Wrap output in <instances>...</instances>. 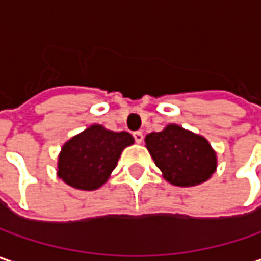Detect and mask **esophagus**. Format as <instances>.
Listing matches in <instances>:
<instances>
[{"label":"esophagus","instance_id":"34e87169","mask_svg":"<svg viewBox=\"0 0 261 261\" xmlns=\"http://www.w3.org/2000/svg\"><path fill=\"white\" fill-rule=\"evenodd\" d=\"M134 138H135V141L138 144H141L144 141V134L142 132H134Z\"/></svg>","mask_w":261,"mask_h":261}]
</instances>
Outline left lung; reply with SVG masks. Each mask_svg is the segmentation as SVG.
Returning a JSON list of instances; mask_svg holds the SVG:
<instances>
[{"mask_svg":"<svg viewBox=\"0 0 261 261\" xmlns=\"http://www.w3.org/2000/svg\"><path fill=\"white\" fill-rule=\"evenodd\" d=\"M145 146L163 177L173 186L202 185L218 167V156L209 141L175 123L148 134Z\"/></svg>","mask_w":261,"mask_h":261,"instance_id":"8db88e82","label":"left lung"}]
</instances>
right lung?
Segmentation results:
<instances>
[{"label":"right lung","instance_id":"obj_1","mask_svg":"<svg viewBox=\"0 0 261 261\" xmlns=\"http://www.w3.org/2000/svg\"><path fill=\"white\" fill-rule=\"evenodd\" d=\"M135 142L129 132L91 125L68 139L58 156L56 174L78 190H97L110 178L122 151Z\"/></svg>","mask_w":261,"mask_h":261}]
</instances>
